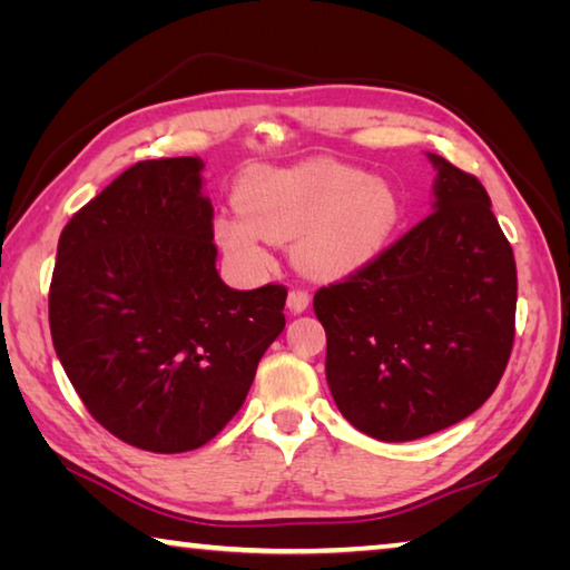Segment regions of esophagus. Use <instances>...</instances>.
Returning <instances> with one entry per match:
<instances>
[{"instance_id":"34e87169","label":"esophagus","mask_w":570,"mask_h":570,"mask_svg":"<svg viewBox=\"0 0 570 570\" xmlns=\"http://www.w3.org/2000/svg\"><path fill=\"white\" fill-rule=\"evenodd\" d=\"M308 302H312V296H308V292H304V288H292V292H288V308H292L294 314L306 312Z\"/></svg>"}]
</instances>
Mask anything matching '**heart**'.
I'll return each mask as SVG.
<instances>
[{
    "label": "heart",
    "instance_id": "obj_1",
    "mask_svg": "<svg viewBox=\"0 0 570 570\" xmlns=\"http://www.w3.org/2000/svg\"><path fill=\"white\" fill-rule=\"evenodd\" d=\"M238 206L216 218V240L248 276L272 266V240L294 238L304 272L346 276L382 254L402 216L387 180L336 160L250 173Z\"/></svg>",
    "mask_w": 570,
    "mask_h": 570
}]
</instances>
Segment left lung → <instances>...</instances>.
Instances as JSON below:
<instances>
[{
  "label": "left lung",
  "mask_w": 570,
  "mask_h": 570,
  "mask_svg": "<svg viewBox=\"0 0 570 570\" xmlns=\"http://www.w3.org/2000/svg\"><path fill=\"white\" fill-rule=\"evenodd\" d=\"M435 210L314 294L326 382L364 435L407 442L475 412L515 340L518 276L482 183L440 156Z\"/></svg>",
  "instance_id": "8db88e82"
}]
</instances>
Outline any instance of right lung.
<instances>
[{"mask_svg": "<svg viewBox=\"0 0 570 570\" xmlns=\"http://www.w3.org/2000/svg\"><path fill=\"white\" fill-rule=\"evenodd\" d=\"M198 158L140 160L62 228L50 332L88 412L132 448L173 455L214 440L284 332L286 286L216 272Z\"/></svg>", "mask_w": 570, "mask_h": 570, "instance_id": "right-lung-1", "label": "right lung"}]
</instances>
